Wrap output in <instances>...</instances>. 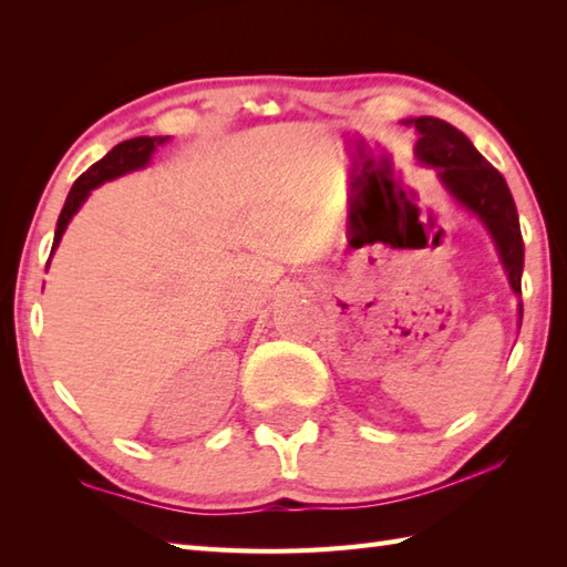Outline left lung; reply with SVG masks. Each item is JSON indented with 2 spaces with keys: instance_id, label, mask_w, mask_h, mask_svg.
<instances>
[{
  "instance_id": "obj_1",
  "label": "left lung",
  "mask_w": 567,
  "mask_h": 567,
  "mask_svg": "<svg viewBox=\"0 0 567 567\" xmlns=\"http://www.w3.org/2000/svg\"><path fill=\"white\" fill-rule=\"evenodd\" d=\"M420 133L417 159L439 172V179L449 188L463 208L483 220L487 233L493 235L499 259L505 264L507 279L514 293H522L524 271V240L519 230V216L505 177L477 153L473 143L454 125L420 116L405 121ZM522 322V306H519Z\"/></svg>"
}]
</instances>
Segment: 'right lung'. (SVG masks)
I'll return each mask as SVG.
<instances>
[{
    "instance_id": "1",
    "label": "right lung",
    "mask_w": 567,
    "mask_h": 567,
    "mask_svg": "<svg viewBox=\"0 0 567 567\" xmlns=\"http://www.w3.org/2000/svg\"><path fill=\"white\" fill-rule=\"evenodd\" d=\"M167 141H169L167 135L131 137V141H123V143H118L116 147H113L106 157L94 162V165L86 169L82 177L74 182L72 188H70L65 206H62V210H60L58 228H55V240H53V249H50V255H53L55 247L60 245V237H62V233H65L68 223L72 220L74 213L80 210V206L84 204L86 196H90L92 188L102 186L104 182L116 179V177H121V174H128L133 169H143L147 162H150V157H153L155 150L159 145H165Z\"/></svg>"
}]
</instances>
